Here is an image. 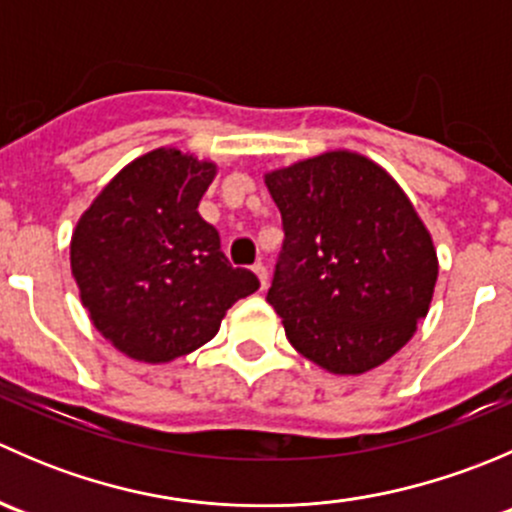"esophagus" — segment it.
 <instances>
[{"mask_svg":"<svg viewBox=\"0 0 512 512\" xmlns=\"http://www.w3.org/2000/svg\"><path fill=\"white\" fill-rule=\"evenodd\" d=\"M252 270H255V275L260 277V285H262V289L267 287V267L262 265V262H255V265H252Z\"/></svg>","mask_w":512,"mask_h":512,"instance_id":"34e87169","label":"esophagus"}]
</instances>
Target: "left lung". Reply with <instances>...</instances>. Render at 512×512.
I'll use <instances>...</instances> for the list:
<instances>
[{"instance_id": "obj_1", "label": "left lung", "mask_w": 512, "mask_h": 512, "mask_svg": "<svg viewBox=\"0 0 512 512\" xmlns=\"http://www.w3.org/2000/svg\"><path fill=\"white\" fill-rule=\"evenodd\" d=\"M285 245L267 302L304 359L356 376L391 359L428 314L433 237L401 185L354 151L265 173Z\"/></svg>"}]
</instances>
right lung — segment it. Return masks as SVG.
I'll return each mask as SVG.
<instances>
[{"label": "right lung", "instance_id": "1", "mask_svg": "<svg viewBox=\"0 0 512 512\" xmlns=\"http://www.w3.org/2000/svg\"><path fill=\"white\" fill-rule=\"evenodd\" d=\"M213 160L156 148L118 170L71 235V275L106 342L146 364L185 356L218 334L260 280L232 267L198 213Z\"/></svg>", "mask_w": 512, "mask_h": 512}]
</instances>
